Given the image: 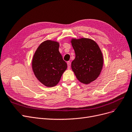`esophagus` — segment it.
<instances>
[{
    "instance_id": "34e87169",
    "label": "esophagus",
    "mask_w": 132,
    "mask_h": 132,
    "mask_svg": "<svg viewBox=\"0 0 132 132\" xmlns=\"http://www.w3.org/2000/svg\"><path fill=\"white\" fill-rule=\"evenodd\" d=\"M67 66H68V69H70V68H71V62L68 61L67 62Z\"/></svg>"
}]
</instances>
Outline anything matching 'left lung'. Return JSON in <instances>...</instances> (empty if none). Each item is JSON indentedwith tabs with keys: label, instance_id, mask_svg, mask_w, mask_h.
<instances>
[{
	"label": "left lung",
	"instance_id": "left-lung-1",
	"mask_svg": "<svg viewBox=\"0 0 132 132\" xmlns=\"http://www.w3.org/2000/svg\"><path fill=\"white\" fill-rule=\"evenodd\" d=\"M71 43L76 54L72 69L80 82L88 84L101 72L104 59L101 50L95 42L89 38H73Z\"/></svg>",
	"mask_w": 132,
	"mask_h": 132
}]
</instances>
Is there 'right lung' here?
<instances>
[{
	"instance_id": "obj_1",
	"label": "right lung",
	"mask_w": 132,
	"mask_h": 132,
	"mask_svg": "<svg viewBox=\"0 0 132 132\" xmlns=\"http://www.w3.org/2000/svg\"><path fill=\"white\" fill-rule=\"evenodd\" d=\"M59 43L47 40L43 42L34 54L32 67L34 75L45 86L58 84L67 65L59 51Z\"/></svg>"
}]
</instances>
